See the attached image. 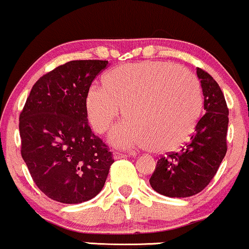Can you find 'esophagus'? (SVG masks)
Returning <instances> with one entry per match:
<instances>
[{
    "label": "esophagus",
    "mask_w": 249,
    "mask_h": 249,
    "mask_svg": "<svg viewBox=\"0 0 249 249\" xmlns=\"http://www.w3.org/2000/svg\"><path fill=\"white\" fill-rule=\"evenodd\" d=\"M127 156H135V154H130V155H126V154H124V153H118V152L114 153V157H115L116 160H119V159H126Z\"/></svg>",
    "instance_id": "34e87169"
}]
</instances>
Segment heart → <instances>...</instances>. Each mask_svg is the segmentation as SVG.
Wrapping results in <instances>:
<instances>
[{
	"label": "heart",
	"instance_id": "obj_1",
	"mask_svg": "<svg viewBox=\"0 0 249 249\" xmlns=\"http://www.w3.org/2000/svg\"><path fill=\"white\" fill-rule=\"evenodd\" d=\"M103 87L86 94L88 121L97 133L109 130L125 108L110 140L122 148L174 150L193 133L202 109L199 83L191 72L172 63L143 61L110 70Z\"/></svg>",
	"mask_w": 249,
	"mask_h": 249
}]
</instances>
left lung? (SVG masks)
Instances as JSON below:
<instances>
[{
    "instance_id": "1",
    "label": "left lung",
    "mask_w": 249,
    "mask_h": 249,
    "mask_svg": "<svg viewBox=\"0 0 249 249\" xmlns=\"http://www.w3.org/2000/svg\"><path fill=\"white\" fill-rule=\"evenodd\" d=\"M196 74L206 114L197 122L190 142L178 153L162 156L149 179L153 190L165 196L187 197L202 191L216 175L228 150L229 109L225 97L208 72L197 68Z\"/></svg>"
}]
</instances>
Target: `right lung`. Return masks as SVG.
<instances>
[{
    "instance_id": "1",
    "label": "right lung",
    "mask_w": 249,
    "mask_h": 249,
    "mask_svg": "<svg viewBox=\"0 0 249 249\" xmlns=\"http://www.w3.org/2000/svg\"><path fill=\"white\" fill-rule=\"evenodd\" d=\"M108 61H71L34 84L19 116L21 157L41 192L81 203L105 186L112 153L92 132L86 94Z\"/></svg>"
}]
</instances>
